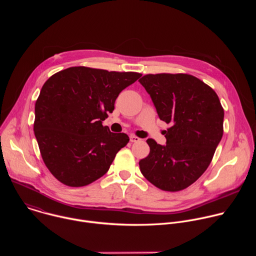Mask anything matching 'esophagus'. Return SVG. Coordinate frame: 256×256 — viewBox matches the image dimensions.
I'll return each mask as SVG.
<instances>
[{"mask_svg": "<svg viewBox=\"0 0 256 256\" xmlns=\"http://www.w3.org/2000/svg\"><path fill=\"white\" fill-rule=\"evenodd\" d=\"M130 140L132 142H138L140 140V138H138V136H130Z\"/></svg>", "mask_w": 256, "mask_h": 256, "instance_id": "1", "label": "esophagus"}]
</instances>
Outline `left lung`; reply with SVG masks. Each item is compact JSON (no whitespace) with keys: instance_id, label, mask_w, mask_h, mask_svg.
<instances>
[{"instance_id":"obj_1","label":"left lung","mask_w":256,"mask_h":256,"mask_svg":"<svg viewBox=\"0 0 256 256\" xmlns=\"http://www.w3.org/2000/svg\"><path fill=\"white\" fill-rule=\"evenodd\" d=\"M138 82L159 118L171 124L165 130V144L147 140L150 154L140 161V172L162 190H184L206 170L223 136L220 99L210 87L188 74H150Z\"/></svg>"}]
</instances>
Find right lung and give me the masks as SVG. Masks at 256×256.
<instances>
[{
	"label": "right lung",
	"instance_id": "obj_1",
	"mask_svg": "<svg viewBox=\"0 0 256 256\" xmlns=\"http://www.w3.org/2000/svg\"><path fill=\"white\" fill-rule=\"evenodd\" d=\"M138 72L72 66L52 76L35 103L34 134L44 164L62 184L85 186L103 176L130 138L103 126Z\"/></svg>",
	"mask_w": 256,
	"mask_h": 256
}]
</instances>
